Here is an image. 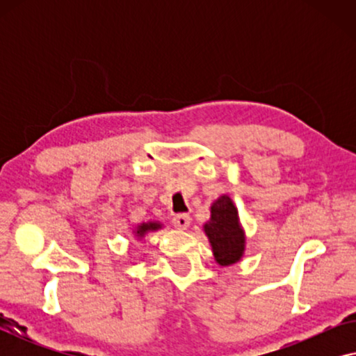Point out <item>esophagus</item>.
Here are the masks:
<instances>
[{
    "label": "esophagus",
    "mask_w": 356,
    "mask_h": 356,
    "mask_svg": "<svg viewBox=\"0 0 356 356\" xmlns=\"http://www.w3.org/2000/svg\"><path fill=\"white\" fill-rule=\"evenodd\" d=\"M172 223L177 228H179V230H186L189 223H191V217L188 213H177V216H173Z\"/></svg>",
    "instance_id": "34e87169"
}]
</instances>
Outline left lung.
I'll list each match as a JSON object with an SVG mask.
<instances>
[{
	"label": "left lung",
	"mask_w": 356,
	"mask_h": 356,
	"mask_svg": "<svg viewBox=\"0 0 356 356\" xmlns=\"http://www.w3.org/2000/svg\"><path fill=\"white\" fill-rule=\"evenodd\" d=\"M213 256L220 266L235 264L245 251V233L238 220L235 204L228 196H220L211 207V220L204 225Z\"/></svg>",
	"instance_id": "obj_1"
}]
</instances>
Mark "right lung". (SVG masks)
Segmentation results:
<instances>
[{
	"instance_id": "obj_1",
	"label": "right lung",
	"mask_w": 356,
	"mask_h": 356,
	"mask_svg": "<svg viewBox=\"0 0 356 356\" xmlns=\"http://www.w3.org/2000/svg\"><path fill=\"white\" fill-rule=\"evenodd\" d=\"M160 228V223L157 222H149V223H140L138 227V230H136V235L138 236H144L147 232H152V230H159Z\"/></svg>"
}]
</instances>
